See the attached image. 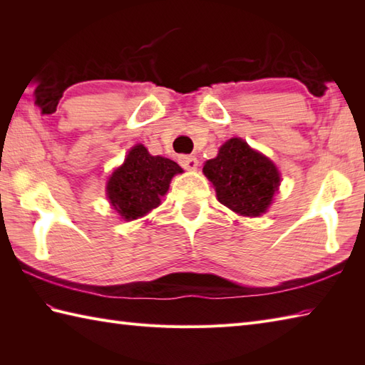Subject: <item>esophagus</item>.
Wrapping results in <instances>:
<instances>
[{
  "instance_id": "34e87169",
  "label": "esophagus",
  "mask_w": 365,
  "mask_h": 365,
  "mask_svg": "<svg viewBox=\"0 0 365 365\" xmlns=\"http://www.w3.org/2000/svg\"><path fill=\"white\" fill-rule=\"evenodd\" d=\"M178 163H180L182 168L188 169V170L196 169L199 165V161L195 155H180V157H178Z\"/></svg>"
}]
</instances>
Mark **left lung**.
<instances>
[{
    "label": "left lung",
    "instance_id": "1",
    "mask_svg": "<svg viewBox=\"0 0 365 365\" xmlns=\"http://www.w3.org/2000/svg\"><path fill=\"white\" fill-rule=\"evenodd\" d=\"M204 174L220 202L243 216L265 213L281 183L273 163L240 138L221 145L218 157L205 163Z\"/></svg>",
    "mask_w": 365,
    "mask_h": 365
}]
</instances>
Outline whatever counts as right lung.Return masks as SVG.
<instances>
[{
    "mask_svg": "<svg viewBox=\"0 0 365 365\" xmlns=\"http://www.w3.org/2000/svg\"><path fill=\"white\" fill-rule=\"evenodd\" d=\"M180 173L183 170L175 161L152 157L144 145L138 144L110 177L106 195L123 220H136L160 205L170 178Z\"/></svg>",
    "mask_w": 365,
    "mask_h": 365,
    "instance_id": "1",
    "label": "right lung"
}]
</instances>
